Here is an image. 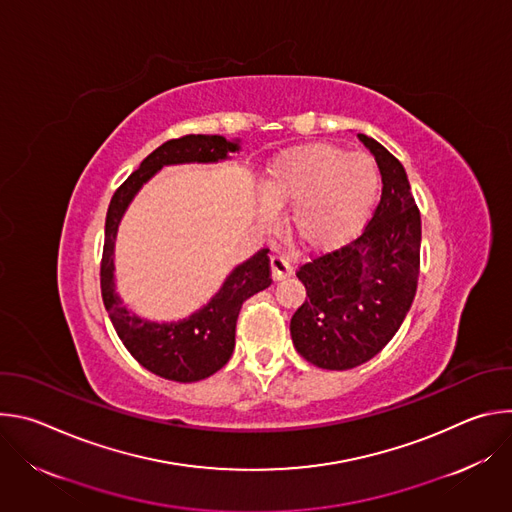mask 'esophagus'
I'll use <instances>...</instances> for the list:
<instances>
[{
	"label": "esophagus",
	"mask_w": 512,
	"mask_h": 512,
	"mask_svg": "<svg viewBox=\"0 0 512 512\" xmlns=\"http://www.w3.org/2000/svg\"><path fill=\"white\" fill-rule=\"evenodd\" d=\"M291 275V263L283 255H273L271 257V277L275 281H281Z\"/></svg>",
	"instance_id": "obj_1"
}]
</instances>
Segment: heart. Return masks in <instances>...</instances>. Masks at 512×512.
Instances as JSON below:
<instances>
[{"mask_svg": "<svg viewBox=\"0 0 512 512\" xmlns=\"http://www.w3.org/2000/svg\"><path fill=\"white\" fill-rule=\"evenodd\" d=\"M381 176L367 154H348L332 143H308L277 156L263 180L259 214L294 206L291 233L308 249H334L367 223Z\"/></svg>", "mask_w": 512, "mask_h": 512, "instance_id": "b5f03b06", "label": "heart"}]
</instances>
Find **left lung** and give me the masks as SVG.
<instances>
[{"instance_id": "8db88e82", "label": "left lung", "mask_w": 512, "mask_h": 512, "mask_svg": "<svg viewBox=\"0 0 512 512\" xmlns=\"http://www.w3.org/2000/svg\"><path fill=\"white\" fill-rule=\"evenodd\" d=\"M383 194L373 218L350 243L300 265L308 300L289 330L314 367L346 371L379 354L403 324L417 291L421 214L401 162L364 133Z\"/></svg>"}]
</instances>
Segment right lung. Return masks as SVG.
<instances>
[{
  "mask_svg": "<svg viewBox=\"0 0 512 512\" xmlns=\"http://www.w3.org/2000/svg\"><path fill=\"white\" fill-rule=\"evenodd\" d=\"M239 143L221 135H182L168 139L145 158L139 168L115 190L105 218V245L101 257V296L117 336L131 356L158 377L178 383H192L221 371L235 348V328L241 306L257 291L271 285L269 249L257 251L251 259L235 267L221 291L188 320L176 324H156L129 314L115 294L113 245L121 216L137 194L162 166L186 162H218Z\"/></svg>",
  "mask_w": 512,
  "mask_h": 512,
  "instance_id": "right-lung-1",
  "label": "right lung"
}]
</instances>
